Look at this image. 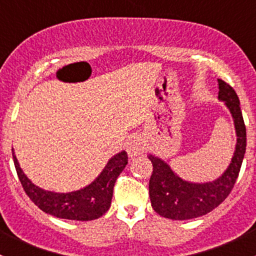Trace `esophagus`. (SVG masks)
Returning <instances> with one entry per match:
<instances>
[{"mask_svg":"<svg viewBox=\"0 0 256 256\" xmlns=\"http://www.w3.org/2000/svg\"><path fill=\"white\" fill-rule=\"evenodd\" d=\"M146 148V142L140 135H134L128 138V144H126V151H128V156L135 157L141 154Z\"/></svg>","mask_w":256,"mask_h":256,"instance_id":"1","label":"esophagus"}]
</instances>
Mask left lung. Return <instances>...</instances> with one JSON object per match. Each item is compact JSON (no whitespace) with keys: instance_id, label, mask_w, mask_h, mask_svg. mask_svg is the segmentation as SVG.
<instances>
[{"instance_id":"left-lung-1","label":"left lung","mask_w":256,"mask_h":256,"mask_svg":"<svg viewBox=\"0 0 256 256\" xmlns=\"http://www.w3.org/2000/svg\"><path fill=\"white\" fill-rule=\"evenodd\" d=\"M219 100L226 102L233 116L236 132L234 156L226 171L218 180L207 183L183 180L158 157L150 154L154 171L150 178V200L157 214L174 220H186L204 216L218 207L229 196L239 176L246 148V128L236 90L218 79Z\"/></svg>"}]
</instances>
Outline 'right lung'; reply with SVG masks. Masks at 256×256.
<instances>
[{"mask_svg":"<svg viewBox=\"0 0 256 256\" xmlns=\"http://www.w3.org/2000/svg\"><path fill=\"white\" fill-rule=\"evenodd\" d=\"M14 167L23 190L33 203L46 213L70 220H92L102 216L112 206L114 186L128 164L125 151L115 154L102 174L86 187L70 193H56L33 184L23 174L12 148Z\"/></svg>","mask_w":256,"mask_h":256,"instance_id":"add662e5","label":"right lung"}]
</instances>
